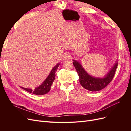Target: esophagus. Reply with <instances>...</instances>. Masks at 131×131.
<instances>
[{"instance_id": "esophagus-1", "label": "esophagus", "mask_w": 131, "mask_h": 131, "mask_svg": "<svg viewBox=\"0 0 131 131\" xmlns=\"http://www.w3.org/2000/svg\"><path fill=\"white\" fill-rule=\"evenodd\" d=\"M70 54L68 53H65L63 54V61H67V60H68V59L70 58Z\"/></svg>"}]
</instances>
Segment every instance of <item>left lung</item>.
<instances>
[{
    "mask_svg": "<svg viewBox=\"0 0 131 131\" xmlns=\"http://www.w3.org/2000/svg\"><path fill=\"white\" fill-rule=\"evenodd\" d=\"M73 63L78 74L79 82L81 85L85 89L93 92L103 89L112 81L118 64L117 62H116L104 78H98L90 75L78 61L73 60Z\"/></svg>",
    "mask_w": 131,
    "mask_h": 131,
    "instance_id": "obj_1",
    "label": "left lung"
}]
</instances>
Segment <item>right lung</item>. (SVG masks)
Masks as SVG:
<instances>
[{
	"mask_svg": "<svg viewBox=\"0 0 131 131\" xmlns=\"http://www.w3.org/2000/svg\"><path fill=\"white\" fill-rule=\"evenodd\" d=\"M59 64H60L58 63L56 66L54 67L51 70L48 77H47L45 81L42 82V84L35 88L34 90L22 88V87H21V88L27 91V92L29 93H32L36 95H43L46 94L51 89V85H52L53 82L54 80L55 77H56L55 73H56V72L57 71Z\"/></svg>",
	"mask_w": 131,
	"mask_h": 131,
	"instance_id": "add662e5",
	"label": "right lung"
}]
</instances>
